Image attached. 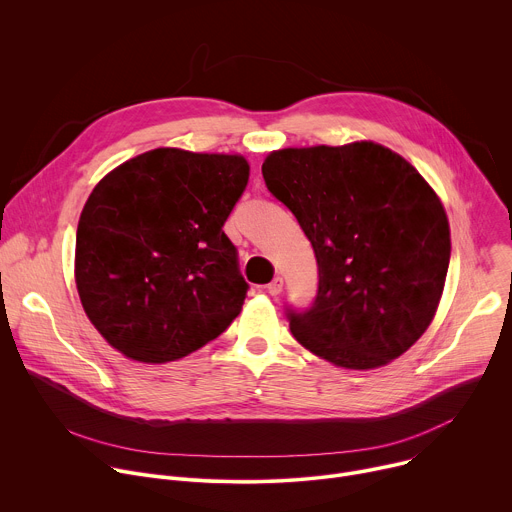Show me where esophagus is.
<instances>
[{
	"label": "esophagus",
	"instance_id": "esophagus-1",
	"mask_svg": "<svg viewBox=\"0 0 512 512\" xmlns=\"http://www.w3.org/2000/svg\"><path fill=\"white\" fill-rule=\"evenodd\" d=\"M281 289H283V279L281 277H273V281L267 285V291L271 296H279Z\"/></svg>",
	"mask_w": 512,
	"mask_h": 512
}]
</instances>
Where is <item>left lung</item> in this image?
<instances>
[{"label":"left lung","mask_w":512,"mask_h":512,"mask_svg":"<svg viewBox=\"0 0 512 512\" xmlns=\"http://www.w3.org/2000/svg\"><path fill=\"white\" fill-rule=\"evenodd\" d=\"M261 172L318 261L314 306L289 312L294 338L350 371L407 352L446 285L452 239L440 196L403 156L367 139L275 150Z\"/></svg>","instance_id":"obj_1"}]
</instances>
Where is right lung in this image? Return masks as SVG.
<instances>
[{
  "mask_svg": "<svg viewBox=\"0 0 512 512\" xmlns=\"http://www.w3.org/2000/svg\"><path fill=\"white\" fill-rule=\"evenodd\" d=\"M249 170L241 154L158 148L99 180L79 218L75 281L109 346L164 364L241 314L247 283L223 225Z\"/></svg>",
  "mask_w": 512,
  "mask_h": 512,
  "instance_id": "obj_1",
  "label": "right lung"
}]
</instances>
